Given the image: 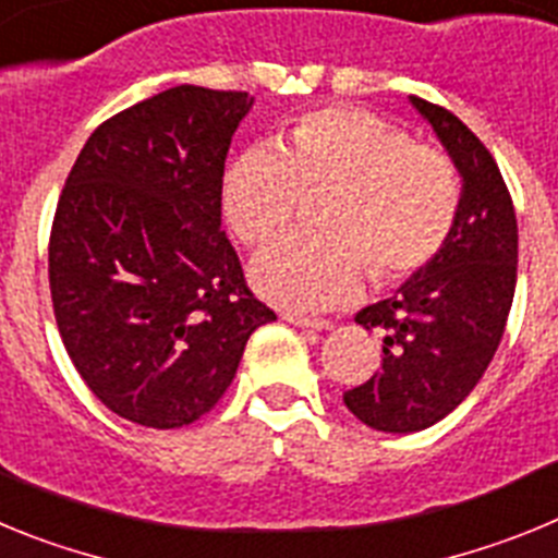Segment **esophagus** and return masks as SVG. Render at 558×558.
I'll return each instance as SVG.
<instances>
[{
	"label": "esophagus",
	"instance_id": "esophagus-1",
	"mask_svg": "<svg viewBox=\"0 0 558 558\" xmlns=\"http://www.w3.org/2000/svg\"><path fill=\"white\" fill-rule=\"evenodd\" d=\"M284 322L293 324V327L315 329V332H327V329H332V322H327V318H304V315H293V313L284 315Z\"/></svg>",
	"mask_w": 558,
	"mask_h": 558
}]
</instances>
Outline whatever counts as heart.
Returning a JSON list of instances; mask_svg holds the SVG:
<instances>
[{
	"mask_svg": "<svg viewBox=\"0 0 558 558\" xmlns=\"http://www.w3.org/2000/svg\"><path fill=\"white\" fill-rule=\"evenodd\" d=\"M307 192H335L324 211L332 236H282L251 263L254 288L299 313L347 304L368 268L377 282L411 279L445 248L458 209L445 153L357 108L313 111L290 128L288 147L240 153L226 172V218L240 240L263 243L293 223Z\"/></svg>",
	"mask_w": 558,
	"mask_h": 558,
	"instance_id": "1",
	"label": "heart"
}]
</instances>
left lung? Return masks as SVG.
<instances>
[{"instance_id":"left-lung-1","label":"left lung","mask_w":558,"mask_h":558,"mask_svg":"<svg viewBox=\"0 0 558 558\" xmlns=\"http://www.w3.org/2000/svg\"><path fill=\"white\" fill-rule=\"evenodd\" d=\"M461 175L445 248L354 322L383 332L379 368L343 393L379 433H418L470 397L506 332L517 288V215L492 153L447 108L408 97Z\"/></svg>"}]
</instances>
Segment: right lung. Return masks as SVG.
<instances>
[{"instance_id":"1","label":"right lung","mask_w":558,"mask_h":558,"mask_svg":"<svg viewBox=\"0 0 558 558\" xmlns=\"http://www.w3.org/2000/svg\"><path fill=\"white\" fill-rule=\"evenodd\" d=\"M245 92L175 86L83 145L49 236L58 332L92 393L133 425L172 430L218 405L251 332L276 322L220 229Z\"/></svg>"}]
</instances>
